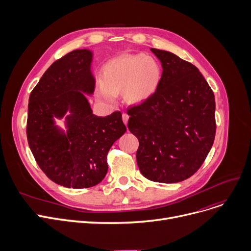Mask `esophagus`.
<instances>
[{
    "instance_id": "obj_1",
    "label": "esophagus",
    "mask_w": 251,
    "mask_h": 251,
    "mask_svg": "<svg viewBox=\"0 0 251 251\" xmlns=\"http://www.w3.org/2000/svg\"><path fill=\"white\" fill-rule=\"evenodd\" d=\"M122 119H123V122H124V124L126 125V124L128 123V119H129V116H128L126 113H123V114H122Z\"/></svg>"
}]
</instances>
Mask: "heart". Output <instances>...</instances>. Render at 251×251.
<instances>
[{
    "label": "heart",
    "instance_id": "1",
    "mask_svg": "<svg viewBox=\"0 0 251 251\" xmlns=\"http://www.w3.org/2000/svg\"><path fill=\"white\" fill-rule=\"evenodd\" d=\"M163 78L160 62L152 56L125 54L102 66L101 81L96 92L104 103L112 105L116 96L123 92L128 103L137 104L150 100L159 89Z\"/></svg>",
    "mask_w": 251,
    "mask_h": 251
}]
</instances>
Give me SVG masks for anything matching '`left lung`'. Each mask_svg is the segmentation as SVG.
I'll return each instance as SVG.
<instances>
[{"mask_svg":"<svg viewBox=\"0 0 251 251\" xmlns=\"http://www.w3.org/2000/svg\"><path fill=\"white\" fill-rule=\"evenodd\" d=\"M162 63L155 94L128 110V128L139 140L141 174L160 183H177L201 168L216 135L212 88L194 65L173 52L151 49Z\"/></svg>","mask_w":251,"mask_h":251,"instance_id":"obj_1","label":"left lung"}]
</instances>
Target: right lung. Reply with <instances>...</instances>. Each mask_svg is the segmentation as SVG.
<instances>
[{"label":"right lung","instance_id":"add662e5","mask_svg":"<svg viewBox=\"0 0 251 251\" xmlns=\"http://www.w3.org/2000/svg\"><path fill=\"white\" fill-rule=\"evenodd\" d=\"M94 51L75 50L52 63L31 91L27 140L44 173L67 188H88L108 172L107 154L126 132L122 114L92 113L86 96L94 95ZM64 119L62 128L56 120Z\"/></svg>","mask_w":251,"mask_h":251}]
</instances>
